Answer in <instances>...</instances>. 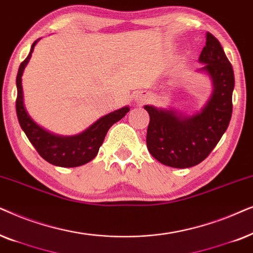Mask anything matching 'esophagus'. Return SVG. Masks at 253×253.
Masks as SVG:
<instances>
[{
  "label": "esophagus",
  "mask_w": 253,
  "mask_h": 253,
  "mask_svg": "<svg viewBox=\"0 0 253 253\" xmlns=\"http://www.w3.org/2000/svg\"><path fill=\"white\" fill-rule=\"evenodd\" d=\"M146 97L144 96H141V97H139V98H136V103L137 104H143L144 102H146Z\"/></svg>",
  "instance_id": "1"
}]
</instances>
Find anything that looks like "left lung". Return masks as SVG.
Masks as SVG:
<instances>
[{
	"instance_id": "obj_1",
	"label": "left lung",
	"mask_w": 253,
	"mask_h": 253,
	"mask_svg": "<svg viewBox=\"0 0 253 253\" xmlns=\"http://www.w3.org/2000/svg\"><path fill=\"white\" fill-rule=\"evenodd\" d=\"M213 84V92L200 112L186 117L174 110L146 105L150 117L147 147L151 156L168 167L191 168L203 162L227 130L232 113L235 76L221 43L206 33V46L199 56Z\"/></svg>"
}]
</instances>
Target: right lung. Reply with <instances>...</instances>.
I'll return each instance as SVG.
<instances>
[{"mask_svg": "<svg viewBox=\"0 0 253 253\" xmlns=\"http://www.w3.org/2000/svg\"><path fill=\"white\" fill-rule=\"evenodd\" d=\"M39 40V39H38ZM36 40L32 43L29 55L19 66L18 73L16 77L17 85V99H16V112L19 125L28 136L30 142L36 148L38 154L43 160L56 167L62 168H75L83 166L93 160L98 154L99 147L103 144L107 130L113 124L126 116L129 111L128 106H125L114 112L104 116L92 124L84 132L74 136H60L47 132L38 124H36L24 106L23 98L22 76L26 65L31 59L32 52L35 49Z\"/></svg>", "mask_w": 253, "mask_h": 253, "instance_id": "right-lung-1", "label": "right lung"}]
</instances>
